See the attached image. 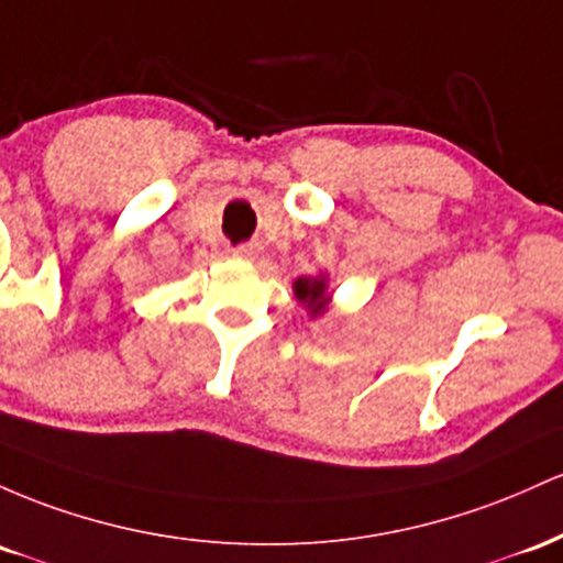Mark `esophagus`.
<instances>
[{
	"label": "esophagus",
	"instance_id": "obj_1",
	"mask_svg": "<svg viewBox=\"0 0 563 563\" xmlns=\"http://www.w3.org/2000/svg\"><path fill=\"white\" fill-rule=\"evenodd\" d=\"M257 255H261V244H255V242H247V244H239V247H233V257H239V261H255Z\"/></svg>",
	"mask_w": 563,
	"mask_h": 563
}]
</instances>
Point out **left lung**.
<instances>
[{"label": "left lung", "mask_w": 563, "mask_h": 563, "mask_svg": "<svg viewBox=\"0 0 563 563\" xmlns=\"http://www.w3.org/2000/svg\"><path fill=\"white\" fill-rule=\"evenodd\" d=\"M292 287H295V295H298V300L308 308V313H311L313 319L327 311V306H330V295H327L324 276H316V279H306V276H300Z\"/></svg>", "instance_id": "1"}]
</instances>
